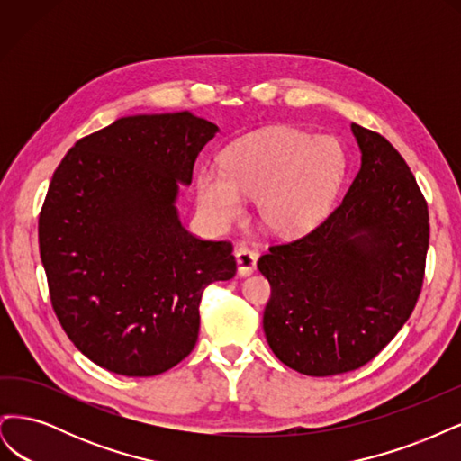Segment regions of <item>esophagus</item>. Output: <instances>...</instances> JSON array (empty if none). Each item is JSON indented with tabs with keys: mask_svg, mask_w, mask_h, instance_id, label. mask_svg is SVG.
Masks as SVG:
<instances>
[{
	"mask_svg": "<svg viewBox=\"0 0 461 461\" xmlns=\"http://www.w3.org/2000/svg\"><path fill=\"white\" fill-rule=\"evenodd\" d=\"M236 263H239V275L248 276L256 271V263H258V252L248 248H239L236 249Z\"/></svg>",
	"mask_w": 461,
	"mask_h": 461,
	"instance_id": "esophagus-1",
	"label": "esophagus"
}]
</instances>
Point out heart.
<instances>
[{
	"mask_svg": "<svg viewBox=\"0 0 461 461\" xmlns=\"http://www.w3.org/2000/svg\"><path fill=\"white\" fill-rule=\"evenodd\" d=\"M346 169L340 142L292 129H269L232 144L222 169L205 165L196 175L200 212L215 225H230L244 213V200H259L265 225L300 234L325 217Z\"/></svg>",
	"mask_w": 461,
	"mask_h": 461,
	"instance_id": "b5f03b06",
	"label": "heart"
}]
</instances>
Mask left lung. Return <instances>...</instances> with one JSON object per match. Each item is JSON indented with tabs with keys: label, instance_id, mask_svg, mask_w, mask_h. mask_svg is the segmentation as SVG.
I'll list each match as a JSON object with an SVG mask.
<instances>
[{
	"label": "left lung",
	"instance_id": "8db88e82",
	"mask_svg": "<svg viewBox=\"0 0 461 461\" xmlns=\"http://www.w3.org/2000/svg\"><path fill=\"white\" fill-rule=\"evenodd\" d=\"M361 167L308 234L269 246L263 330L285 366L310 376L359 369L410 319L425 278L429 209L408 163L352 122Z\"/></svg>",
	"mask_w": 461,
	"mask_h": 461
}]
</instances>
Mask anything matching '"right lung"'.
<instances>
[{
    "label": "right lung",
    "instance_id": "obj_1",
    "mask_svg": "<svg viewBox=\"0 0 461 461\" xmlns=\"http://www.w3.org/2000/svg\"><path fill=\"white\" fill-rule=\"evenodd\" d=\"M217 131L188 111L122 117L80 138L53 173L38 219L50 300L71 342L111 373L180 364L203 290L236 273L232 244L190 234L175 207Z\"/></svg>",
    "mask_w": 461,
    "mask_h": 461
}]
</instances>
